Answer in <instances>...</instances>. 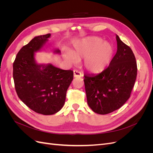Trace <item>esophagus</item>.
<instances>
[{
  "label": "esophagus",
  "mask_w": 153,
  "mask_h": 153,
  "mask_svg": "<svg viewBox=\"0 0 153 153\" xmlns=\"http://www.w3.org/2000/svg\"><path fill=\"white\" fill-rule=\"evenodd\" d=\"M73 76L75 78H76V77H81L82 76V75L80 72L76 70H75L73 71Z\"/></svg>",
  "instance_id": "34e87169"
}]
</instances>
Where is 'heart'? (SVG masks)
<instances>
[{
  "label": "heart",
  "mask_w": 153,
  "mask_h": 153,
  "mask_svg": "<svg viewBox=\"0 0 153 153\" xmlns=\"http://www.w3.org/2000/svg\"><path fill=\"white\" fill-rule=\"evenodd\" d=\"M114 55L113 46L96 37H88L74 44L73 53L67 52L64 57L71 64H76L85 58L84 66L92 73H100L108 68Z\"/></svg>",
  "instance_id": "heart-1"
}]
</instances>
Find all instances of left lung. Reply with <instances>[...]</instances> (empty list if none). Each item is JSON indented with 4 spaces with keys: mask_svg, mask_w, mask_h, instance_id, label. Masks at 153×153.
Wrapping results in <instances>:
<instances>
[{
    "mask_svg": "<svg viewBox=\"0 0 153 153\" xmlns=\"http://www.w3.org/2000/svg\"><path fill=\"white\" fill-rule=\"evenodd\" d=\"M117 50L112 62L98 75H85L88 105L105 115L121 108L129 98L136 80L137 66L133 51L116 35Z\"/></svg>",
    "mask_w": 153,
    "mask_h": 153,
    "instance_id": "obj_1",
    "label": "left lung"
}]
</instances>
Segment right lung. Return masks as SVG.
<instances>
[{"mask_svg": "<svg viewBox=\"0 0 153 153\" xmlns=\"http://www.w3.org/2000/svg\"><path fill=\"white\" fill-rule=\"evenodd\" d=\"M50 37V34L34 37L20 49L13 63L18 97L31 110L43 115L54 114L62 108L73 79L71 70L37 62L35 53L44 49ZM53 53L61 54V51L55 48Z\"/></svg>", "mask_w": 153, "mask_h": 153, "instance_id": "1", "label": "right lung"}]
</instances>
